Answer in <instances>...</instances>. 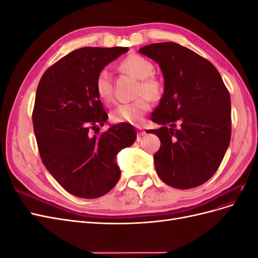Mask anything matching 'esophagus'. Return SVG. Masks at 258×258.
Masks as SVG:
<instances>
[{
	"instance_id": "34e87169",
	"label": "esophagus",
	"mask_w": 258,
	"mask_h": 258,
	"mask_svg": "<svg viewBox=\"0 0 258 258\" xmlns=\"http://www.w3.org/2000/svg\"><path fill=\"white\" fill-rule=\"evenodd\" d=\"M143 136H145V131L141 127H138V140L141 139Z\"/></svg>"
}]
</instances>
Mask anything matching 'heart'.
I'll return each instance as SVG.
<instances>
[{
  "label": "heart",
  "mask_w": 258,
  "mask_h": 258,
  "mask_svg": "<svg viewBox=\"0 0 258 258\" xmlns=\"http://www.w3.org/2000/svg\"><path fill=\"white\" fill-rule=\"evenodd\" d=\"M121 71L140 80L137 96H141L132 102L117 105L111 116L116 122L138 123L142 120L143 115L150 110L152 100H158L163 92L162 83L153 75L155 67L150 60L132 53L124 58L119 64ZM96 91L99 98L104 102H111L113 99L112 76L106 70H101L96 79Z\"/></svg>",
  "instance_id": "obj_1"
}]
</instances>
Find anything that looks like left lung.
I'll return each mask as SVG.
<instances>
[{"label":"left lung","mask_w":258,"mask_h":258,"mask_svg":"<svg viewBox=\"0 0 258 258\" xmlns=\"http://www.w3.org/2000/svg\"><path fill=\"white\" fill-rule=\"evenodd\" d=\"M139 51L157 62L165 80L151 116L161 127L148 130L161 143L154 155L156 172L177 189L200 186L216 172L230 142L228 89L209 60L182 45L155 43Z\"/></svg>","instance_id":"obj_1"}]
</instances>
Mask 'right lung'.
<instances>
[{
	"label": "right lung",
	"mask_w": 258,
	"mask_h": 258,
	"mask_svg": "<svg viewBox=\"0 0 258 258\" xmlns=\"http://www.w3.org/2000/svg\"><path fill=\"white\" fill-rule=\"evenodd\" d=\"M128 47H83L49 67L38 83L33 129L44 166L76 197L93 199L118 182L116 155L136 141L130 123L99 134L107 119L96 91L98 73Z\"/></svg>",
	"instance_id": "1"
}]
</instances>
